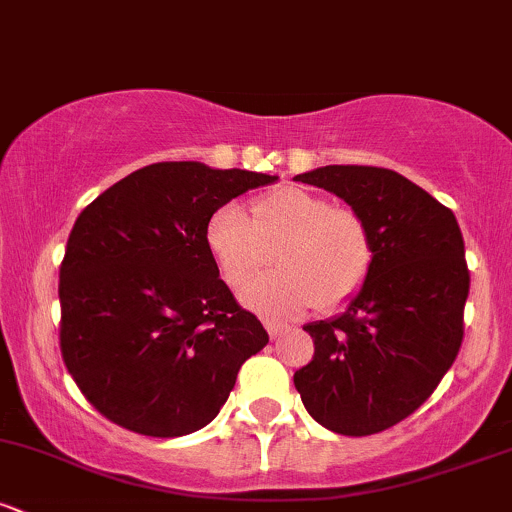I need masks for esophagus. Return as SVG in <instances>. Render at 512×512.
Instances as JSON below:
<instances>
[{
    "instance_id": "obj_1",
    "label": "esophagus",
    "mask_w": 512,
    "mask_h": 512,
    "mask_svg": "<svg viewBox=\"0 0 512 512\" xmlns=\"http://www.w3.org/2000/svg\"><path fill=\"white\" fill-rule=\"evenodd\" d=\"M264 330L269 332V337L276 339L284 332H289V325H281V322H274V320H264Z\"/></svg>"
}]
</instances>
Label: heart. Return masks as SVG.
<instances>
[{"label":"heart","instance_id":"obj_1","mask_svg":"<svg viewBox=\"0 0 512 512\" xmlns=\"http://www.w3.org/2000/svg\"><path fill=\"white\" fill-rule=\"evenodd\" d=\"M207 248L228 286L245 289L279 252L281 274L243 293V303L269 317H293L320 305L342 308L366 284L373 238L361 214L327 197L281 187L252 202V221L236 204L209 216Z\"/></svg>","mask_w":512,"mask_h":512}]
</instances>
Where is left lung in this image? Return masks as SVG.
<instances>
[{
    "instance_id": "1",
    "label": "left lung",
    "mask_w": 512,
    "mask_h": 512,
    "mask_svg": "<svg viewBox=\"0 0 512 512\" xmlns=\"http://www.w3.org/2000/svg\"><path fill=\"white\" fill-rule=\"evenodd\" d=\"M296 180L342 197L373 238L366 284L344 313L310 322L315 356L293 385L317 424L370 436L433 395L462 344L469 293L455 214L387 168L325 166Z\"/></svg>"
}]
</instances>
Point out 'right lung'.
<instances>
[{
	"label": "right lung",
	"mask_w": 512,
	"mask_h": 512,
	"mask_svg": "<svg viewBox=\"0 0 512 512\" xmlns=\"http://www.w3.org/2000/svg\"><path fill=\"white\" fill-rule=\"evenodd\" d=\"M276 180L151 163L81 211L60 267V349L105 419L154 438L216 419L269 334L219 279L204 231L223 204Z\"/></svg>",
	"instance_id": "1"
}]
</instances>
